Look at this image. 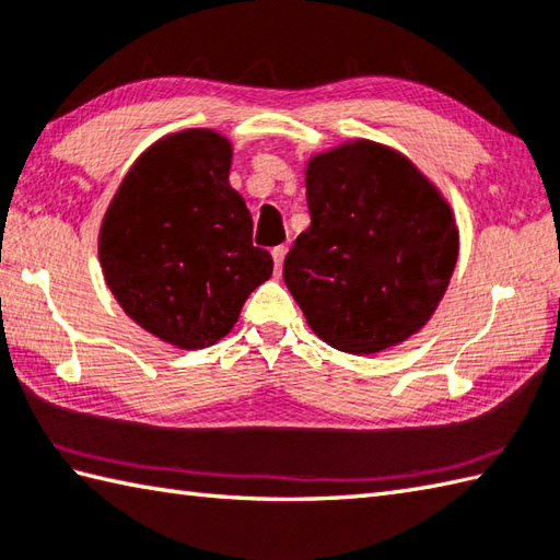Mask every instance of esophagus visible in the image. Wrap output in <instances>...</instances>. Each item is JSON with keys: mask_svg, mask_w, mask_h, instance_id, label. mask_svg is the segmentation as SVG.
Returning <instances> with one entry per match:
<instances>
[{"mask_svg": "<svg viewBox=\"0 0 560 560\" xmlns=\"http://www.w3.org/2000/svg\"><path fill=\"white\" fill-rule=\"evenodd\" d=\"M270 253H272V260H276V272H280L282 260H284V253H288V248H284V246H276Z\"/></svg>", "mask_w": 560, "mask_h": 560, "instance_id": "esophagus-1", "label": "esophagus"}]
</instances>
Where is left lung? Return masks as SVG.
I'll return each mask as SVG.
<instances>
[{
    "label": "left lung",
    "mask_w": 560,
    "mask_h": 560,
    "mask_svg": "<svg viewBox=\"0 0 560 560\" xmlns=\"http://www.w3.org/2000/svg\"><path fill=\"white\" fill-rule=\"evenodd\" d=\"M304 185L312 224L282 278L310 329L355 355L407 341L456 268L451 205L409 158L361 139L314 155Z\"/></svg>",
    "instance_id": "8db88e82"
}]
</instances>
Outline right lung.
<instances>
[{"mask_svg":"<svg viewBox=\"0 0 560 560\" xmlns=\"http://www.w3.org/2000/svg\"><path fill=\"white\" fill-rule=\"evenodd\" d=\"M229 167L221 133L165 136L131 165L102 219L100 262L114 300L185 351L224 339L248 294L272 276Z\"/></svg>","mask_w":560,"mask_h":560,"instance_id":"right-lung-1","label":"right lung"}]
</instances>
